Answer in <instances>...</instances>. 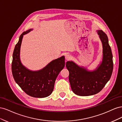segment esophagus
I'll return each mask as SVG.
<instances>
[{
	"label": "esophagus",
	"mask_w": 122,
	"mask_h": 122,
	"mask_svg": "<svg viewBox=\"0 0 122 122\" xmlns=\"http://www.w3.org/2000/svg\"><path fill=\"white\" fill-rule=\"evenodd\" d=\"M65 58H66V59L67 60H69L70 58H71V55H70V54H67L66 55V56H65Z\"/></svg>",
	"instance_id": "esophagus-1"
}]
</instances>
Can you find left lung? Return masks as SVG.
<instances>
[{
    "mask_svg": "<svg viewBox=\"0 0 122 122\" xmlns=\"http://www.w3.org/2000/svg\"><path fill=\"white\" fill-rule=\"evenodd\" d=\"M102 43V61L96 69L90 71L79 67L72 61L66 62L69 72L71 89L76 95L87 96L98 93L105 86L112 75L113 64L112 49L108 37L102 30H97Z\"/></svg>",
    "mask_w": 122,
    "mask_h": 122,
    "instance_id": "8db88e82",
    "label": "left lung"
}]
</instances>
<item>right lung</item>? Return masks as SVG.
I'll return each mask as SVG.
<instances>
[{"mask_svg":"<svg viewBox=\"0 0 122 122\" xmlns=\"http://www.w3.org/2000/svg\"><path fill=\"white\" fill-rule=\"evenodd\" d=\"M32 29L23 32L15 47L13 54L12 71L16 82L26 94L35 98H45L52 93L59 73L65 65V56L51 61L43 69L32 71L22 64L20 60V47L23 35Z\"/></svg>","mask_w":122,"mask_h":122,"instance_id":"1","label":"right lung"}]
</instances>
